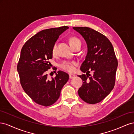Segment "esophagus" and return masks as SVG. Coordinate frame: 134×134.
<instances>
[{"label":"esophagus","mask_w":134,"mask_h":134,"mask_svg":"<svg viewBox=\"0 0 134 134\" xmlns=\"http://www.w3.org/2000/svg\"><path fill=\"white\" fill-rule=\"evenodd\" d=\"M75 76V75L74 74H69V78H70V79H72V78H74Z\"/></svg>","instance_id":"obj_1"}]
</instances>
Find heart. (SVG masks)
I'll list each match as a JSON object with an SVG mask.
<instances>
[{
    "label": "heart",
    "instance_id": "obj_1",
    "mask_svg": "<svg viewBox=\"0 0 134 134\" xmlns=\"http://www.w3.org/2000/svg\"><path fill=\"white\" fill-rule=\"evenodd\" d=\"M69 43L72 48L76 45H78L79 44H82L80 40L76 37H71L69 40ZM57 44H58V43L55 42L52 47L51 52H52V54L53 55H55L56 53H57ZM76 65V63L75 62L63 61V62L60 64V67L62 69L65 71L72 72L75 70L74 66Z\"/></svg>",
    "mask_w": 134,
    "mask_h": 134
}]
</instances>
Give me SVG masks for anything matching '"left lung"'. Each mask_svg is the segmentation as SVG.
Masks as SVG:
<instances>
[{"mask_svg":"<svg viewBox=\"0 0 134 134\" xmlns=\"http://www.w3.org/2000/svg\"><path fill=\"white\" fill-rule=\"evenodd\" d=\"M72 28L82 36L88 47L86 59L80 66L81 71L86 75H78L83 81L78 94L88 103H98L115 86L118 62L114 49L109 40L98 31L87 27ZM90 70L94 72L92 76L88 74Z\"/></svg>","mask_w":134,"mask_h":134,"instance_id":"left-lung-1","label":"left lung"}]
</instances>
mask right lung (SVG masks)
<instances>
[{
	"instance_id": "add662e5",
	"label": "right lung",
	"mask_w": 134,
	"mask_h": 134,
	"mask_svg": "<svg viewBox=\"0 0 134 134\" xmlns=\"http://www.w3.org/2000/svg\"><path fill=\"white\" fill-rule=\"evenodd\" d=\"M68 28L63 26L40 31L28 40L21 51L17 71L21 86L34 102L43 106H50L59 99L62 89L69 78L62 71H58L51 80L46 74L50 68L48 61L52 58V47Z\"/></svg>"
}]
</instances>
